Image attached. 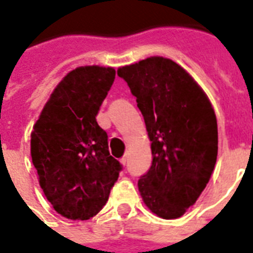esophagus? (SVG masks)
I'll list each match as a JSON object with an SVG mask.
<instances>
[{"mask_svg": "<svg viewBox=\"0 0 253 253\" xmlns=\"http://www.w3.org/2000/svg\"><path fill=\"white\" fill-rule=\"evenodd\" d=\"M126 162H128V154H125L123 158H121V164L126 165Z\"/></svg>", "mask_w": 253, "mask_h": 253, "instance_id": "esophagus-1", "label": "esophagus"}]
</instances>
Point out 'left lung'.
<instances>
[{
  "label": "left lung",
  "instance_id": "1",
  "mask_svg": "<svg viewBox=\"0 0 253 253\" xmlns=\"http://www.w3.org/2000/svg\"><path fill=\"white\" fill-rule=\"evenodd\" d=\"M144 117L152 165L137 181L143 202L164 219L185 214L203 192L218 155L211 102L174 61L148 57L118 68Z\"/></svg>",
  "mask_w": 253,
  "mask_h": 253
}]
</instances>
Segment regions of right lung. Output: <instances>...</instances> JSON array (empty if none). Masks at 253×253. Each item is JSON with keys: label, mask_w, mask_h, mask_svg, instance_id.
Segmentation results:
<instances>
[{"label": "right lung", "mask_w": 253, "mask_h": 253, "mask_svg": "<svg viewBox=\"0 0 253 253\" xmlns=\"http://www.w3.org/2000/svg\"><path fill=\"white\" fill-rule=\"evenodd\" d=\"M116 78L110 66H79L61 80L31 133V157L53 209L73 221L96 215L123 169L96 114Z\"/></svg>", "instance_id": "right-lung-1"}]
</instances>
